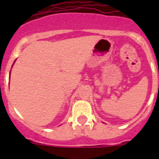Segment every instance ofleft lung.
<instances>
[{
    "mask_svg": "<svg viewBox=\"0 0 159 159\" xmlns=\"http://www.w3.org/2000/svg\"><path fill=\"white\" fill-rule=\"evenodd\" d=\"M158 74H159V72H158Z\"/></svg>",
    "mask_w": 159,
    "mask_h": 159,
    "instance_id": "8db88e82",
    "label": "left lung"
}]
</instances>
